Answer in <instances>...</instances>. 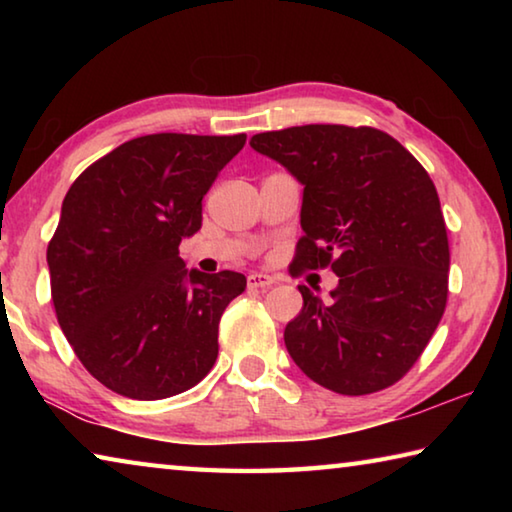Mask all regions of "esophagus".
<instances>
[{"instance_id":"34e87169","label":"esophagus","mask_w":512,"mask_h":512,"mask_svg":"<svg viewBox=\"0 0 512 512\" xmlns=\"http://www.w3.org/2000/svg\"><path fill=\"white\" fill-rule=\"evenodd\" d=\"M275 284V277L264 273H250L248 275V289H268Z\"/></svg>"}]
</instances>
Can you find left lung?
<instances>
[{"label":"left lung","mask_w":512,"mask_h":512,"mask_svg":"<svg viewBox=\"0 0 512 512\" xmlns=\"http://www.w3.org/2000/svg\"><path fill=\"white\" fill-rule=\"evenodd\" d=\"M250 146L305 187L291 273L332 266L339 275L332 300L298 287L305 305L284 329L291 359L341 395L393 386L447 305V228L429 173L370 126H293L253 135Z\"/></svg>","instance_id":"1"}]
</instances>
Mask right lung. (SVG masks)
Masks as SVG:
<instances>
[{"label":"right lung","instance_id":"add662e5","mask_svg":"<svg viewBox=\"0 0 512 512\" xmlns=\"http://www.w3.org/2000/svg\"><path fill=\"white\" fill-rule=\"evenodd\" d=\"M246 135L155 133L90 164L63 201L47 264L58 325L90 375L131 400L196 386L219 354V320L246 289L235 271L178 255L203 196Z\"/></svg>","mask_w":512,"mask_h":512}]
</instances>
